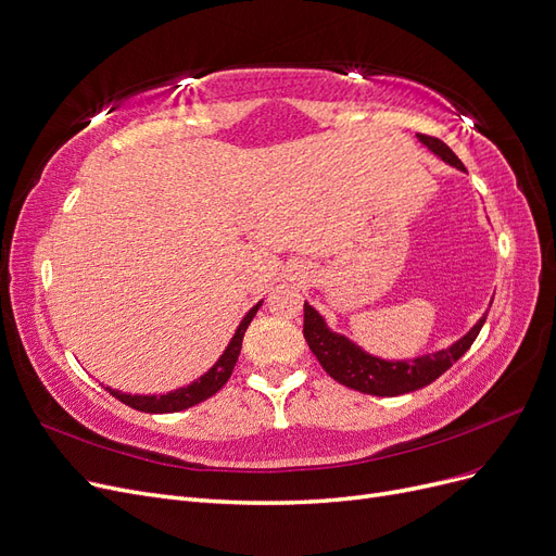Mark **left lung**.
Instances as JSON below:
<instances>
[{"label": "left lung", "mask_w": 556, "mask_h": 556, "mask_svg": "<svg viewBox=\"0 0 556 556\" xmlns=\"http://www.w3.org/2000/svg\"><path fill=\"white\" fill-rule=\"evenodd\" d=\"M417 137L430 153L446 162L448 167L465 172V164L444 141L426 135ZM485 318L488 312L475 323V327H471L467 334L442 348V351L409 359H384L364 351V348L355 343L351 337L334 332L314 306L309 302H304V339L309 343L312 353L316 355L327 376H332L337 382L371 396H401L430 384L438 380L446 368L454 366V362H458L479 337Z\"/></svg>", "instance_id": "obj_1"}]
</instances>
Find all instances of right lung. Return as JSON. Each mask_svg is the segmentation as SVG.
<instances>
[{
  "instance_id": "right-lung-1",
  "label": "right lung",
  "mask_w": 556,
  "mask_h": 556,
  "mask_svg": "<svg viewBox=\"0 0 556 556\" xmlns=\"http://www.w3.org/2000/svg\"><path fill=\"white\" fill-rule=\"evenodd\" d=\"M261 304H263V300L256 302L252 309L244 314V318L236 327V332H233L229 345L224 348V353L217 357V362L208 368V371L199 376L194 382L178 387V389H174V392H167V394H149V396L123 394V392H118V389H112V387H105V389L121 403H126V405L139 409V413H149V415L180 413V409H188V407H192V405H197L205 399H211L226 384V380L231 378L233 366H236L238 355H240V348H242V337L247 332V327H250L252 318L256 316V312L261 309Z\"/></svg>"
}]
</instances>
